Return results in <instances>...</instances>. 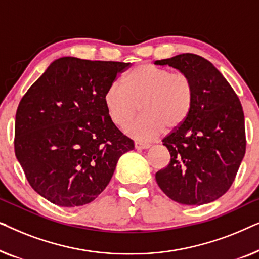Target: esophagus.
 Listing matches in <instances>:
<instances>
[{"label":"esophagus","mask_w":259,"mask_h":259,"mask_svg":"<svg viewBox=\"0 0 259 259\" xmlns=\"http://www.w3.org/2000/svg\"><path fill=\"white\" fill-rule=\"evenodd\" d=\"M134 147H136V150H147V148H150V145L148 144H141V143H134Z\"/></svg>","instance_id":"esophagus-1"}]
</instances>
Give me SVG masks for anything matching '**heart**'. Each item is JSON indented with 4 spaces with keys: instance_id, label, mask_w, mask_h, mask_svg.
Segmentation results:
<instances>
[{
    "instance_id": "1",
    "label": "heart",
    "mask_w": 259,
    "mask_h": 259,
    "mask_svg": "<svg viewBox=\"0 0 259 259\" xmlns=\"http://www.w3.org/2000/svg\"><path fill=\"white\" fill-rule=\"evenodd\" d=\"M194 90L190 77L153 65H139L112 83L104 94L106 112L114 125L125 127L143 109V116L126 128L138 141H150L165 128L182 127L192 112Z\"/></svg>"
}]
</instances>
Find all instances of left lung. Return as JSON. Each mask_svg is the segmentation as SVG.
<instances>
[{
	"label": "left lung",
	"mask_w": 259,
	"mask_h": 259,
	"mask_svg": "<svg viewBox=\"0 0 259 259\" xmlns=\"http://www.w3.org/2000/svg\"><path fill=\"white\" fill-rule=\"evenodd\" d=\"M154 63L185 74L194 90L189 119L162 139L171 161L155 180L177 203H211L232 185L245 154L242 105L222 73L199 55L185 53Z\"/></svg>",
	"instance_id": "left-lung-1"
}]
</instances>
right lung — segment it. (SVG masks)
I'll use <instances>...</instances> for the list:
<instances>
[{
	"label": "right lung",
	"instance_id": "obj_1",
	"mask_svg": "<svg viewBox=\"0 0 259 259\" xmlns=\"http://www.w3.org/2000/svg\"><path fill=\"white\" fill-rule=\"evenodd\" d=\"M130 63L65 56L20 101L15 154L30 186L62 207L93 201L134 143L112 122L104 94Z\"/></svg>",
	"mask_w": 259,
	"mask_h": 259
}]
</instances>
